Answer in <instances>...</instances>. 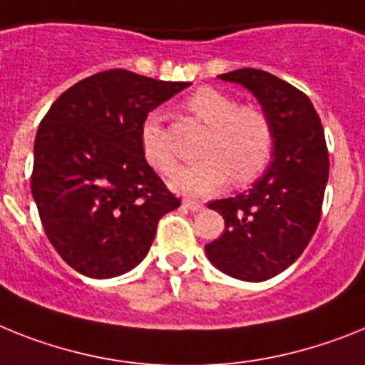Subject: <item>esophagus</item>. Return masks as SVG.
Instances as JSON below:
<instances>
[{"instance_id": "34e87169", "label": "esophagus", "mask_w": 365, "mask_h": 365, "mask_svg": "<svg viewBox=\"0 0 365 365\" xmlns=\"http://www.w3.org/2000/svg\"><path fill=\"white\" fill-rule=\"evenodd\" d=\"M183 206L191 211H200L202 207H204V204H202V202H197V200H191V198H185V200H183Z\"/></svg>"}]
</instances>
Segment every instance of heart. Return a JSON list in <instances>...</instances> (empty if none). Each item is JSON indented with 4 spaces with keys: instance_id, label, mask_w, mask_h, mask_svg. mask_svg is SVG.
Masks as SVG:
<instances>
[{
    "instance_id": "b5f03b06",
    "label": "heart",
    "mask_w": 365,
    "mask_h": 365,
    "mask_svg": "<svg viewBox=\"0 0 365 365\" xmlns=\"http://www.w3.org/2000/svg\"><path fill=\"white\" fill-rule=\"evenodd\" d=\"M185 109L210 131L200 148L204 159L180 168L170 182L173 189L207 197L226 187L232 178L234 183L245 185L263 173L274 146V130L262 106L240 103L222 91L204 87L187 98ZM140 148L159 173L170 174L176 168V158L158 113H150L143 120Z\"/></svg>"
}]
</instances>
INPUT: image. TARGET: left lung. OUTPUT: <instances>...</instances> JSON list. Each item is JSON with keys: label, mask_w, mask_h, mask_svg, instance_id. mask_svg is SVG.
<instances>
[{"label": "left lung", "mask_w": 365, "mask_h": 365, "mask_svg": "<svg viewBox=\"0 0 365 365\" xmlns=\"http://www.w3.org/2000/svg\"><path fill=\"white\" fill-rule=\"evenodd\" d=\"M247 87L269 113L272 161L252 189L207 206L225 219V232L206 245L210 262L230 277L263 282L295 262L321 220L329 180V150L321 118L302 91L258 68L220 73Z\"/></svg>", "instance_id": "8db88e82"}]
</instances>
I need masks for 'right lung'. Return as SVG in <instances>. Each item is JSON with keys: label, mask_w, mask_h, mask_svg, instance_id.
I'll return each mask as SVG.
<instances>
[{"label": "right lung", "mask_w": 365, "mask_h": 365, "mask_svg": "<svg viewBox=\"0 0 365 365\" xmlns=\"http://www.w3.org/2000/svg\"><path fill=\"white\" fill-rule=\"evenodd\" d=\"M189 85L103 70L64 91L42 118L33 198L53 249L85 277L139 265L159 219L180 206L143 154L140 125Z\"/></svg>", "instance_id": "obj_1"}]
</instances>
